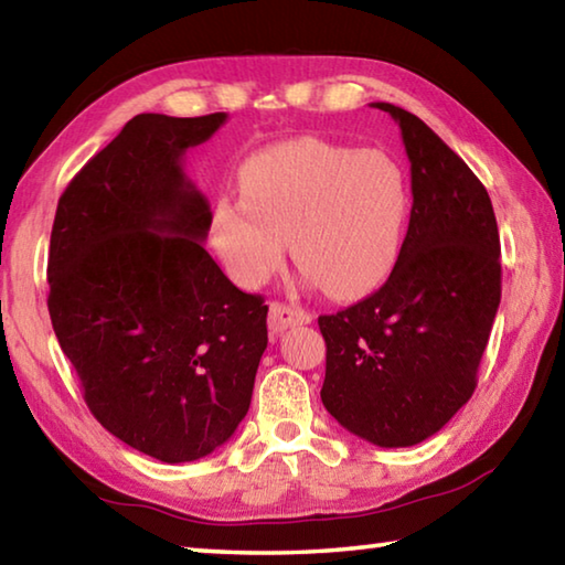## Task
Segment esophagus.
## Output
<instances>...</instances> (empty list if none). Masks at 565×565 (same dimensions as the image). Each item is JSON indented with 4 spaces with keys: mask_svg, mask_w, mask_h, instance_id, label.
Listing matches in <instances>:
<instances>
[{
    "mask_svg": "<svg viewBox=\"0 0 565 565\" xmlns=\"http://www.w3.org/2000/svg\"><path fill=\"white\" fill-rule=\"evenodd\" d=\"M301 323H311V313L299 309V306H289L281 301H274L269 306V329L271 333H284L291 327H301Z\"/></svg>",
    "mask_w": 565,
    "mask_h": 565,
    "instance_id": "34e87169",
    "label": "esophagus"
}]
</instances>
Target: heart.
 Masks as SVG:
<instances>
[{
  "instance_id": "b5f03b06",
  "label": "heart",
  "mask_w": 565,
  "mask_h": 565,
  "mask_svg": "<svg viewBox=\"0 0 565 565\" xmlns=\"http://www.w3.org/2000/svg\"><path fill=\"white\" fill-rule=\"evenodd\" d=\"M238 189L242 199H218L212 222L216 252L238 284L269 279L286 238L294 262L337 299L376 289L396 266L411 189L386 151L284 141L246 161Z\"/></svg>"
}]
</instances>
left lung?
<instances>
[{
    "label": "left lung",
    "instance_id": "1",
    "mask_svg": "<svg viewBox=\"0 0 565 565\" xmlns=\"http://www.w3.org/2000/svg\"><path fill=\"white\" fill-rule=\"evenodd\" d=\"M411 161L408 232L394 271L366 299L319 317L321 401L359 438L426 441L473 396L501 303V242L489 191L441 137L394 104Z\"/></svg>",
    "mask_w": 565,
    "mask_h": 565
}]
</instances>
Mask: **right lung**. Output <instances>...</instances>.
<instances>
[{
	"instance_id": "1",
	"label": "right lung",
	"mask_w": 565,
	"mask_h": 565,
	"mask_svg": "<svg viewBox=\"0 0 565 565\" xmlns=\"http://www.w3.org/2000/svg\"><path fill=\"white\" fill-rule=\"evenodd\" d=\"M224 121L137 114L70 181L52 226L46 306L84 401L164 463L232 438L269 341V306L202 246L212 209L181 167Z\"/></svg>"
}]
</instances>
